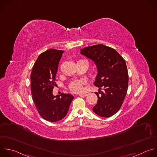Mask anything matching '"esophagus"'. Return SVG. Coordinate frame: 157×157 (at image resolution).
Instances as JSON below:
<instances>
[{
	"instance_id": "obj_1",
	"label": "esophagus",
	"mask_w": 157,
	"mask_h": 157,
	"mask_svg": "<svg viewBox=\"0 0 157 157\" xmlns=\"http://www.w3.org/2000/svg\"><path fill=\"white\" fill-rule=\"evenodd\" d=\"M87 94H79V95L81 97H84V96L86 97V96H87Z\"/></svg>"
}]
</instances>
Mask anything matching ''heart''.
I'll use <instances>...</instances> for the list:
<instances>
[{
	"label": "heart",
	"instance_id": "heart-1",
	"mask_svg": "<svg viewBox=\"0 0 157 157\" xmlns=\"http://www.w3.org/2000/svg\"><path fill=\"white\" fill-rule=\"evenodd\" d=\"M84 83L82 80H76L72 81L69 87L72 92H79L82 90V85Z\"/></svg>",
	"mask_w": 157,
	"mask_h": 157
}]
</instances>
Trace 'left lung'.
Returning <instances> with one entry per match:
<instances>
[{
    "instance_id": "8db88e82",
    "label": "left lung",
    "mask_w": 157,
    "mask_h": 157,
    "mask_svg": "<svg viewBox=\"0 0 157 157\" xmlns=\"http://www.w3.org/2000/svg\"><path fill=\"white\" fill-rule=\"evenodd\" d=\"M80 54L95 63L98 73L94 84L99 90L103 88V91L95 93L98 100L92 110L101 117L113 116L120 109L128 90L129 77L124 59L116 50L103 44L84 47Z\"/></svg>"
}]
</instances>
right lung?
<instances>
[{
	"mask_svg": "<svg viewBox=\"0 0 157 157\" xmlns=\"http://www.w3.org/2000/svg\"><path fill=\"white\" fill-rule=\"evenodd\" d=\"M64 51L50 48L40 54L31 74V91L33 101L40 117L56 122L67 115L73 96L62 93L54 95L56 76Z\"/></svg>",
	"mask_w": 157,
	"mask_h": 157,
	"instance_id": "1",
	"label": "right lung"
}]
</instances>
